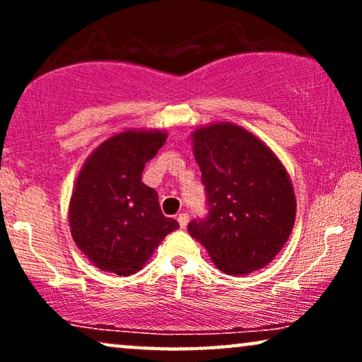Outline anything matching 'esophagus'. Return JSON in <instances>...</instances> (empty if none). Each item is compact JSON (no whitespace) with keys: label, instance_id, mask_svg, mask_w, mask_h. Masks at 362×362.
Here are the masks:
<instances>
[{"label":"esophagus","instance_id":"1","mask_svg":"<svg viewBox=\"0 0 362 362\" xmlns=\"http://www.w3.org/2000/svg\"><path fill=\"white\" fill-rule=\"evenodd\" d=\"M187 221H189V216H187L186 212H181V214L177 216V222H180V227H181V229H186Z\"/></svg>","mask_w":362,"mask_h":362}]
</instances>
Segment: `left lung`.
<instances>
[{"label": "left lung", "instance_id": "1", "mask_svg": "<svg viewBox=\"0 0 362 362\" xmlns=\"http://www.w3.org/2000/svg\"><path fill=\"white\" fill-rule=\"evenodd\" d=\"M192 148L207 216L192 219L187 230L226 274L262 269L295 224V192L284 165L259 138L232 123L196 130Z\"/></svg>", "mask_w": 362, "mask_h": 362}]
</instances>
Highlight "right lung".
Instances as JSON below:
<instances>
[{"instance_id":"add662e5","label":"right lung","mask_w":362,"mask_h":362,"mask_svg":"<svg viewBox=\"0 0 362 362\" xmlns=\"http://www.w3.org/2000/svg\"><path fill=\"white\" fill-rule=\"evenodd\" d=\"M166 133L123 132L88 156L69 206L78 249L100 270L132 275L143 269L158 244L180 229L165 217L158 192L141 173L165 145Z\"/></svg>"}]
</instances>
